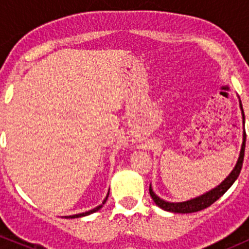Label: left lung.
<instances>
[{
	"instance_id": "1",
	"label": "left lung",
	"mask_w": 249,
	"mask_h": 249,
	"mask_svg": "<svg viewBox=\"0 0 249 249\" xmlns=\"http://www.w3.org/2000/svg\"><path fill=\"white\" fill-rule=\"evenodd\" d=\"M240 108L241 112H242V123L245 125V113H243V108H242V104L240 101ZM242 145H241V150L240 154H238V159L236 161L235 167L231 170V172L228 175V177L225 178L223 182H220V184H218L217 187H214L213 189L208 190L206 192L205 194L199 195V196L194 197V199L187 200V201H182V202H170L166 201V200L161 199L160 196H158L157 194L153 190L152 184L149 185V194L152 196L153 201L155 202V205L158 207H160L161 210L167 211V212H172V213H193V212H199V211L205 210V208L210 207L213 202L217 201L220 196L227 193V190L229 189L230 187L233 184L236 179H237L238 175H240L241 169H242V164H243V157H245V147H246V131L243 130V135H242Z\"/></svg>"
}]
</instances>
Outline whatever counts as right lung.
<instances>
[{"label":"right lung","mask_w":249,"mask_h":249,"mask_svg":"<svg viewBox=\"0 0 249 249\" xmlns=\"http://www.w3.org/2000/svg\"><path fill=\"white\" fill-rule=\"evenodd\" d=\"M108 195H109V192H108V193H107L106 197H105V199H104V201H102V203H101V205H99V206H97V207L92 208V210H90V211H87V212H83V213H78V214H72V215H65V218H71V219H73V218L85 217V215H89V214H91V213H95V212H97V211H99V210H101V208H102V206H104V205H105V203H106V201H107V199H108Z\"/></svg>","instance_id":"obj_1"}]
</instances>
